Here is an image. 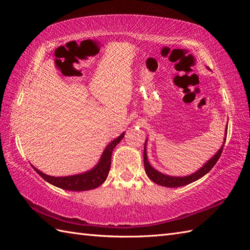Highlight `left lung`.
<instances>
[{
	"instance_id": "obj_1",
	"label": "left lung",
	"mask_w": 250,
	"mask_h": 250,
	"mask_svg": "<svg viewBox=\"0 0 250 250\" xmlns=\"http://www.w3.org/2000/svg\"><path fill=\"white\" fill-rule=\"evenodd\" d=\"M222 149H224V145H222V147L218 150V152H217L216 155L213 158H211L208 162L205 164V166H203V167H201L199 171H196L192 175H189V176H185V177H173V176H167V175H164V174H162L160 172L156 171V169L150 166L149 162H148V160H147L146 145H145V148H144V167H145V172L148 175V177H149L153 183H156V184L160 185V186H163V187H168V188L182 187V186H186V185H189L191 183L195 182V180L200 179L201 177H203L205 174L208 173L210 169L214 167V166L217 163V161L219 160V158L221 156V152H222Z\"/></svg>"
}]
</instances>
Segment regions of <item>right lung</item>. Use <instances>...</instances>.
<instances>
[{"mask_svg":"<svg viewBox=\"0 0 250 250\" xmlns=\"http://www.w3.org/2000/svg\"><path fill=\"white\" fill-rule=\"evenodd\" d=\"M124 136L125 133H122L119 137H117L115 141L111 142L110 144L106 147V149L104 150L102 158H101L98 166L87 173L66 177H54L42 173L35 167L34 169L42 178H44L46 180V182H48L49 184L61 189L70 191H86L94 189L102 185L106 180V178H107L110 168L111 153H113L114 148L117 146V144L124 139Z\"/></svg>","mask_w":250,"mask_h":250,"instance_id":"obj_1","label":"right lung"}]
</instances>
